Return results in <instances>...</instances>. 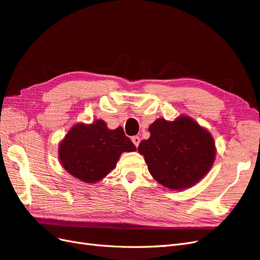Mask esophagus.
Wrapping results in <instances>:
<instances>
[{"label":"esophagus","mask_w":260,"mask_h":260,"mask_svg":"<svg viewBox=\"0 0 260 260\" xmlns=\"http://www.w3.org/2000/svg\"><path fill=\"white\" fill-rule=\"evenodd\" d=\"M132 142H134V144L136 145V147L138 148L139 147V143H140V137H138V136H135V137H132Z\"/></svg>","instance_id":"34e87169"}]
</instances>
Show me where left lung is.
<instances>
[{"mask_svg": "<svg viewBox=\"0 0 260 260\" xmlns=\"http://www.w3.org/2000/svg\"><path fill=\"white\" fill-rule=\"evenodd\" d=\"M150 138L139 144L153 179L173 191H183L200 182L212 169L216 156L214 138L188 116L173 121L159 118L149 126Z\"/></svg>", "mask_w": 260, "mask_h": 260, "instance_id": "8db88e82", "label": "left lung"}]
</instances>
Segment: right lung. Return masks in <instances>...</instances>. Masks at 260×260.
Returning a JSON list of instances; mask_svg holds the SVG:
<instances>
[{
  "label": "right lung",
  "mask_w": 260,
  "mask_h": 260,
  "mask_svg": "<svg viewBox=\"0 0 260 260\" xmlns=\"http://www.w3.org/2000/svg\"><path fill=\"white\" fill-rule=\"evenodd\" d=\"M137 148L122 126L111 130L104 120L74 124L58 145V159L67 172L85 183L93 184L116 168L123 152Z\"/></svg>",
  "instance_id": "add662e5"
}]
</instances>
